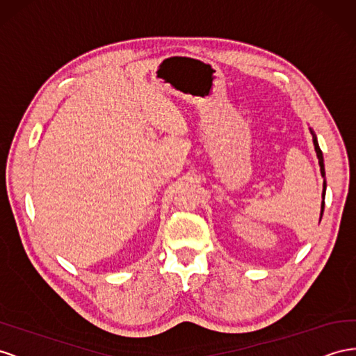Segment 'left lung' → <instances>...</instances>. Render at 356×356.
Instances as JSON below:
<instances>
[{"label":"left lung","instance_id":"1","mask_svg":"<svg viewBox=\"0 0 356 356\" xmlns=\"http://www.w3.org/2000/svg\"><path fill=\"white\" fill-rule=\"evenodd\" d=\"M312 131V130H310ZM313 134V145H314V149H316V154H318V159H319V166H321V174L322 177L325 178V166H323V156H322V151L319 148V143H318V138H316V134L312 131ZM325 190H326V181L323 179V191H322V205H321V218L323 216V208H325Z\"/></svg>","mask_w":356,"mask_h":356}]
</instances>
